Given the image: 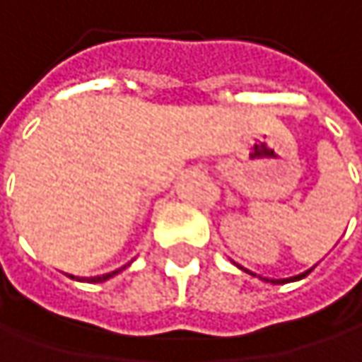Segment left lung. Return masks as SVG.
I'll use <instances>...</instances> for the list:
<instances>
[{"label": "left lung", "mask_w": 362, "mask_h": 362, "mask_svg": "<svg viewBox=\"0 0 362 362\" xmlns=\"http://www.w3.org/2000/svg\"><path fill=\"white\" fill-rule=\"evenodd\" d=\"M309 271H311V269H309ZM309 271H307V273H309ZM307 273H300V275H296V277H290V279H300V277H305ZM290 279H286V281H290ZM267 281H269V279H267ZM271 281H273V279H271ZM279 281H284V279H279Z\"/></svg>", "instance_id": "obj_1"}]
</instances>
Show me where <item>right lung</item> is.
Wrapping results in <instances>:
<instances>
[{
    "mask_svg": "<svg viewBox=\"0 0 362 362\" xmlns=\"http://www.w3.org/2000/svg\"><path fill=\"white\" fill-rule=\"evenodd\" d=\"M125 269V267H123ZM119 271H112V273H106V275H98V277H89L87 281H91V284H98V281H106V279H110L112 275H117Z\"/></svg>",
    "mask_w": 362,
    "mask_h": 362,
    "instance_id": "right-lung-1",
    "label": "right lung"
}]
</instances>
